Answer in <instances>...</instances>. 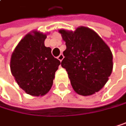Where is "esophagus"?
Masks as SVG:
<instances>
[{
	"label": "esophagus",
	"instance_id": "obj_1",
	"mask_svg": "<svg viewBox=\"0 0 126 126\" xmlns=\"http://www.w3.org/2000/svg\"><path fill=\"white\" fill-rule=\"evenodd\" d=\"M63 57H63V55L62 54H60L57 57V59H58L60 61H62V60H63Z\"/></svg>",
	"mask_w": 126,
	"mask_h": 126
}]
</instances>
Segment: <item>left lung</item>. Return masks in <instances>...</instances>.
<instances>
[{
    "instance_id": "8db88e82",
    "label": "left lung",
    "mask_w": 126,
    "mask_h": 126,
    "mask_svg": "<svg viewBox=\"0 0 126 126\" xmlns=\"http://www.w3.org/2000/svg\"><path fill=\"white\" fill-rule=\"evenodd\" d=\"M66 42V69L74 90L79 95H90L107 83L113 69V55L110 48L94 31L79 27L74 32L59 31Z\"/></svg>"
}]
</instances>
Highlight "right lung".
I'll return each mask as SVG.
<instances>
[{"mask_svg": "<svg viewBox=\"0 0 126 126\" xmlns=\"http://www.w3.org/2000/svg\"><path fill=\"white\" fill-rule=\"evenodd\" d=\"M46 34L36 31L27 34L12 54L10 69L19 87L28 94L46 95L51 88L60 62L45 46Z\"/></svg>", "mask_w": 126, "mask_h": 126, "instance_id": "obj_1", "label": "right lung"}]
</instances>
